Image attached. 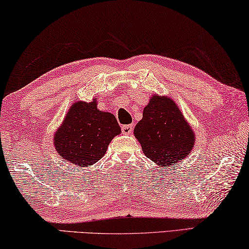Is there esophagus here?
<instances>
[{
  "label": "esophagus",
  "instance_id": "obj_1",
  "mask_svg": "<svg viewBox=\"0 0 249 249\" xmlns=\"http://www.w3.org/2000/svg\"><path fill=\"white\" fill-rule=\"evenodd\" d=\"M132 129H133V124H127V125H124V127L121 128L122 132L124 134H130L132 132Z\"/></svg>",
  "mask_w": 249,
  "mask_h": 249
}]
</instances>
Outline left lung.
I'll list each match as a JSON object with an SVG mask.
<instances>
[{"label":"left lung","mask_w":249,"mask_h":249,"mask_svg":"<svg viewBox=\"0 0 249 249\" xmlns=\"http://www.w3.org/2000/svg\"><path fill=\"white\" fill-rule=\"evenodd\" d=\"M133 132L143 153L160 166L174 165L190 156L195 142L181 110L165 96H152Z\"/></svg>","instance_id":"1"}]
</instances>
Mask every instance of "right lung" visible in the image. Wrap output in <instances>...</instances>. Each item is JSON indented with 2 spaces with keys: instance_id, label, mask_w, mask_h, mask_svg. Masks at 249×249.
Returning <instances> with one entry per match:
<instances>
[{
  "instance_id": "1",
  "label": "right lung",
  "mask_w": 249,
  "mask_h": 249,
  "mask_svg": "<svg viewBox=\"0 0 249 249\" xmlns=\"http://www.w3.org/2000/svg\"><path fill=\"white\" fill-rule=\"evenodd\" d=\"M120 132L116 117L100 111L96 100L77 101L54 134V145L60 158L78 168L90 166L105 156L109 143Z\"/></svg>"
}]
</instances>
